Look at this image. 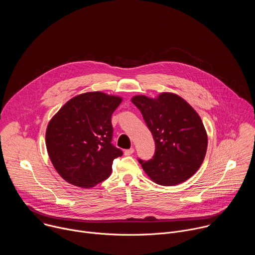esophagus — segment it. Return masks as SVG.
<instances>
[{
    "instance_id": "1",
    "label": "esophagus",
    "mask_w": 255,
    "mask_h": 255,
    "mask_svg": "<svg viewBox=\"0 0 255 255\" xmlns=\"http://www.w3.org/2000/svg\"><path fill=\"white\" fill-rule=\"evenodd\" d=\"M133 152H134V148L132 147V148H130V149H126V150L124 151V154H125V155H131Z\"/></svg>"
}]
</instances>
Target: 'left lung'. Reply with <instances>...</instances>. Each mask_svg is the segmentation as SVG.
<instances>
[{
    "label": "left lung",
    "mask_w": 255,
    "mask_h": 255,
    "mask_svg": "<svg viewBox=\"0 0 255 255\" xmlns=\"http://www.w3.org/2000/svg\"><path fill=\"white\" fill-rule=\"evenodd\" d=\"M132 103L155 142L152 158L138 159L144 171L161 186L184 183L199 169L207 151L208 138L200 116L184 99L170 93L156 99L136 96Z\"/></svg>",
    "instance_id": "obj_1"
}]
</instances>
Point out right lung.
I'll return each instance as SVG.
<instances>
[{"label": "right lung", "instance_id": "obj_1", "mask_svg": "<svg viewBox=\"0 0 255 255\" xmlns=\"http://www.w3.org/2000/svg\"><path fill=\"white\" fill-rule=\"evenodd\" d=\"M122 99L101 92L69 100L50 120L46 148L67 183L92 188L110 176L113 160L123 155L112 144V114Z\"/></svg>", "mask_w": 255, "mask_h": 255}]
</instances>
